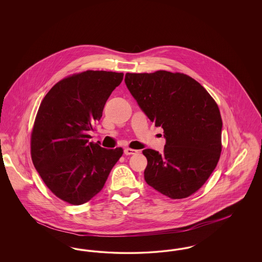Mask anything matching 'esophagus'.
Returning <instances> with one entry per match:
<instances>
[{
  "label": "esophagus",
  "instance_id": "esophagus-1",
  "mask_svg": "<svg viewBox=\"0 0 262 262\" xmlns=\"http://www.w3.org/2000/svg\"><path fill=\"white\" fill-rule=\"evenodd\" d=\"M125 155H134V154H137L138 153V150L132 149V148H125L124 150Z\"/></svg>",
  "mask_w": 262,
  "mask_h": 262
}]
</instances>
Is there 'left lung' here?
<instances>
[{"mask_svg": "<svg viewBox=\"0 0 262 262\" xmlns=\"http://www.w3.org/2000/svg\"><path fill=\"white\" fill-rule=\"evenodd\" d=\"M125 85L155 126L164 129L160 154L144 149V180L173 200L204 185L221 154L222 119L216 102L196 80L180 73L126 74Z\"/></svg>", "mask_w": 262, "mask_h": 262, "instance_id": "1", "label": "left lung"}]
</instances>
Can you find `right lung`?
I'll return each instance as SVG.
<instances>
[{
	"instance_id": "right-lung-1",
	"label": "right lung",
	"mask_w": 262,
	"mask_h": 262,
	"mask_svg": "<svg viewBox=\"0 0 262 262\" xmlns=\"http://www.w3.org/2000/svg\"><path fill=\"white\" fill-rule=\"evenodd\" d=\"M123 73L86 71L56 83L42 100L31 134L32 162L51 191L80 205L103 188L121 147L106 149L88 135Z\"/></svg>"
}]
</instances>
